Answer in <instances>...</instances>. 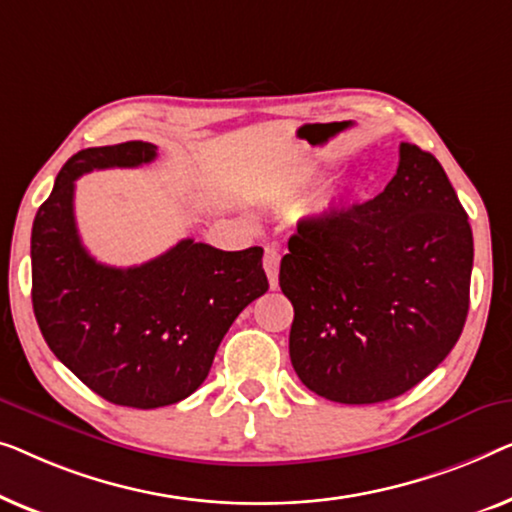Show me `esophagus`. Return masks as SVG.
<instances>
[{"mask_svg": "<svg viewBox=\"0 0 512 512\" xmlns=\"http://www.w3.org/2000/svg\"><path fill=\"white\" fill-rule=\"evenodd\" d=\"M278 269H280L278 250L273 246H266L264 248V271H266V278H269L271 290H276L278 287Z\"/></svg>", "mask_w": 512, "mask_h": 512, "instance_id": "34e87169", "label": "esophagus"}]
</instances>
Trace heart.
Here are the masks:
<instances>
[{"instance_id":"heart-1","label":"heart","mask_w":512,"mask_h":512,"mask_svg":"<svg viewBox=\"0 0 512 512\" xmlns=\"http://www.w3.org/2000/svg\"><path fill=\"white\" fill-rule=\"evenodd\" d=\"M315 190V178H292L290 183L283 185L278 192L280 206H299L301 201L308 199V194Z\"/></svg>"}]
</instances>
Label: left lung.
Instances as JSON below:
<instances>
[{
    "label": "left lung",
    "mask_w": 512,
    "mask_h": 512,
    "mask_svg": "<svg viewBox=\"0 0 512 512\" xmlns=\"http://www.w3.org/2000/svg\"><path fill=\"white\" fill-rule=\"evenodd\" d=\"M287 248L278 280L294 306L290 359L320 397H399L459 341L473 234L427 150L401 143L397 174L378 197L301 220Z\"/></svg>",
    "instance_id": "1"
}]
</instances>
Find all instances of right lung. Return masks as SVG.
I'll use <instances>...</instances> for the list:
<instances>
[{
  "instance_id": "obj_1",
  "label": "right lung",
  "mask_w": 512,
  "mask_h": 512,
  "mask_svg": "<svg viewBox=\"0 0 512 512\" xmlns=\"http://www.w3.org/2000/svg\"><path fill=\"white\" fill-rule=\"evenodd\" d=\"M155 157L146 141L81 150L57 174L32 227V306L48 348L102 399L143 410L190 397L232 322L269 290L259 246L227 253L183 239L129 269L99 264L83 248L76 178Z\"/></svg>"
}]
</instances>
